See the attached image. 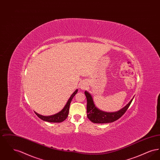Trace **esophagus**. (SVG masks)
Listing matches in <instances>:
<instances>
[{
    "label": "esophagus",
    "mask_w": 160,
    "mask_h": 160,
    "mask_svg": "<svg viewBox=\"0 0 160 160\" xmlns=\"http://www.w3.org/2000/svg\"><path fill=\"white\" fill-rule=\"evenodd\" d=\"M86 87H87V86L86 85V84L82 83L80 84V88L83 90H85L86 89Z\"/></svg>",
    "instance_id": "1"
}]
</instances>
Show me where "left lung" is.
Wrapping results in <instances>:
<instances>
[{"instance_id":"1","label":"left lung","mask_w":160,"mask_h":160,"mask_svg":"<svg viewBox=\"0 0 160 160\" xmlns=\"http://www.w3.org/2000/svg\"><path fill=\"white\" fill-rule=\"evenodd\" d=\"M84 93L87 98V116L91 122L95 123H110L119 119L126 112L134 98L119 111L110 113L100 110L95 106L91 95L88 91L84 92Z\"/></svg>"}]
</instances>
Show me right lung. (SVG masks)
I'll use <instances>...</instances> for the list:
<instances>
[{
	"mask_svg": "<svg viewBox=\"0 0 160 160\" xmlns=\"http://www.w3.org/2000/svg\"><path fill=\"white\" fill-rule=\"evenodd\" d=\"M77 92H78V89H76L74 91V92L71 95V96L69 98L68 101H67L66 105L61 110V112H59V113L53 114V115H52V116H48L41 115V114H38L35 112V114H37L38 118H39L41 119H42V121H46V122H55V123L63 122V121H65L67 118V117L68 116L70 103H71L72 99L73 98V97L75 96V95L76 94Z\"/></svg>",
	"mask_w": 160,
	"mask_h": 160,
	"instance_id": "add662e5",
	"label": "right lung"
}]
</instances>
